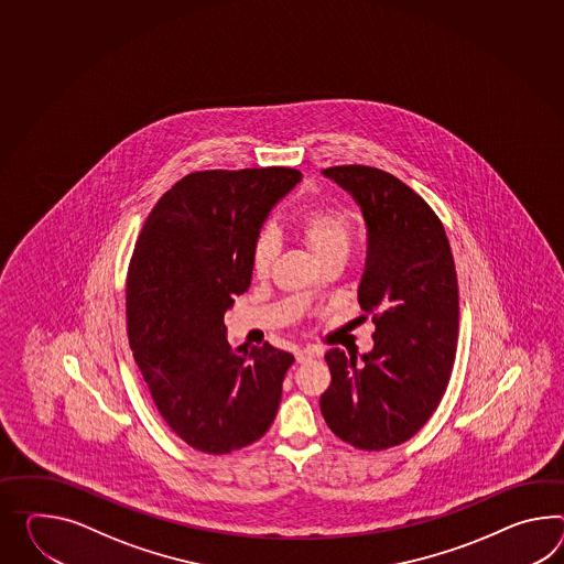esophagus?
<instances>
[{
	"mask_svg": "<svg viewBox=\"0 0 564 564\" xmlns=\"http://www.w3.org/2000/svg\"><path fill=\"white\" fill-rule=\"evenodd\" d=\"M316 357V350L314 348H302V350H297L295 352V360L302 365V362H307V360H312V358Z\"/></svg>",
	"mask_w": 564,
	"mask_h": 564,
	"instance_id": "obj_1",
	"label": "esophagus"
}]
</instances>
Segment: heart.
Masks as SVG:
<instances>
[{
    "label": "heart",
    "instance_id": "heart-1",
    "mask_svg": "<svg viewBox=\"0 0 564 564\" xmlns=\"http://www.w3.org/2000/svg\"><path fill=\"white\" fill-rule=\"evenodd\" d=\"M300 234L310 252L322 261L334 252H348L350 247V220L336 207H317L300 220ZM276 236L271 230H262L252 245V273L267 276L276 257Z\"/></svg>",
    "mask_w": 564,
    "mask_h": 564
}]
</instances>
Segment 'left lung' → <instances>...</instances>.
<instances>
[{"mask_svg": "<svg viewBox=\"0 0 564 564\" xmlns=\"http://www.w3.org/2000/svg\"><path fill=\"white\" fill-rule=\"evenodd\" d=\"M350 193L369 234L358 303L372 317L371 352L330 348L319 410L338 438L384 451L436 412L453 372L458 281L438 216L403 181L365 165L322 171Z\"/></svg>", "mask_w": 564, "mask_h": 564, "instance_id": "8db88e82", "label": "left lung"}]
</instances>
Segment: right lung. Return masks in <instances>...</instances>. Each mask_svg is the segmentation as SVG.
<instances>
[{
  "label": "right lung",
  "instance_id": "add662e5",
  "mask_svg": "<svg viewBox=\"0 0 564 564\" xmlns=\"http://www.w3.org/2000/svg\"><path fill=\"white\" fill-rule=\"evenodd\" d=\"M302 173L197 171L152 207L126 285L128 340L152 401L183 442L228 454L273 424L293 355L232 348L224 314L252 279V245Z\"/></svg>",
  "mask_w": 564,
  "mask_h": 564
}]
</instances>
